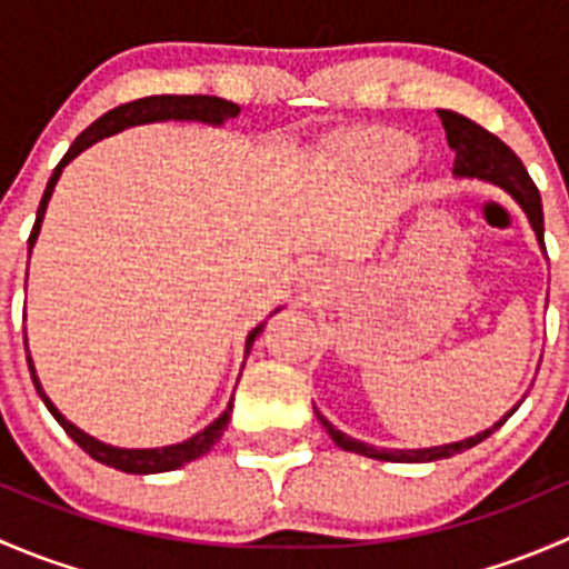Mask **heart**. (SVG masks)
<instances>
[{"label":"heart","mask_w":569,"mask_h":569,"mask_svg":"<svg viewBox=\"0 0 569 569\" xmlns=\"http://www.w3.org/2000/svg\"><path fill=\"white\" fill-rule=\"evenodd\" d=\"M355 148L369 162L393 170L407 168L416 159V146L410 140H405L401 134H393V131H371V134L358 137Z\"/></svg>","instance_id":"heart-1"}]
</instances>
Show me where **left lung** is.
<instances>
[{
  "instance_id": "8db88e82",
  "label": "left lung",
  "mask_w": 569,
  "mask_h": 569,
  "mask_svg": "<svg viewBox=\"0 0 569 569\" xmlns=\"http://www.w3.org/2000/svg\"><path fill=\"white\" fill-rule=\"evenodd\" d=\"M438 114L440 120H443L446 140H449L451 151H455V173L465 178H481V181L496 183V187H501L503 192L512 194V198L520 203V209L526 211V217H529L533 233H537L539 248L545 250V220H542V200H539V189L537 183L531 181L529 170L523 168V162L515 157L512 148H509L507 142L498 140L496 134H490L487 129H481L479 123L465 118L460 112L438 109ZM515 410H518V407H512L501 421H496L490 429L473 435V438H465V440H457V443H446V446H432V449H377V446L360 443V440L343 435L341 429L332 427L319 410H317V418L321 421V427L327 429V435H330V438L336 440V446H341L343 451H355V455H363V457H371V460H386V462H435V460H446V457L462 455L465 449L479 446L481 440L490 438L498 427H503V421H507Z\"/></svg>"
}]
</instances>
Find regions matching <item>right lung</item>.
<instances>
[{
    "instance_id": "obj_1",
    "label": "right lung",
    "mask_w": 569,
    "mask_h": 569,
    "mask_svg": "<svg viewBox=\"0 0 569 569\" xmlns=\"http://www.w3.org/2000/svg\"><path fill=\"white\" fill-rule=\"evenodd\" d=\"M237 114H239V107L233 104V101L217 99V96H148V99H137V101H129V104L109 109V112L101 114L96 123H90L88 129H84L82 134L73 140V146L68 148V153L60 159V164H57L54 173H51L49 183H46V192H43V198H40L38 214H36V226H32V233H30V252H32V248H36L40 222H43L46 206H49L51 192H54L57 178H60L62 168H66L71 159H77L84 148H90L93 142L104 140V137H109V134H118V131L129 129V126L153 123V120H200V123L220 126L222 120L237 118ZM263 325H267V321H261L256 330H250L248 341H244V355H250L252 341H256L258 332L263 330ZM24 347H27V336H24ZM27 366H30V375H32V382H36L38 396L43 399V405L49 407L51 416L57 418V423L66 429L68 438H71L73 443L84 451V455L93 457L96 462L109 465V468H118V470H123V473H164V470H176V468H181V465L198 460V457H203L206 451H209L211 446L222 438V432H226L228 421H231V412H233V399H231L228 401L226 412H222L217 421H211L203 432L192 435V438L183 440V443L162 446V449H114V446L101 443V440L90 438V435H84L82 429L73 427L71 421H66V416H62V412L51 405V399L46 396L43 386H40L30 355H27Z\"/></svg>"
}]
</instances>
